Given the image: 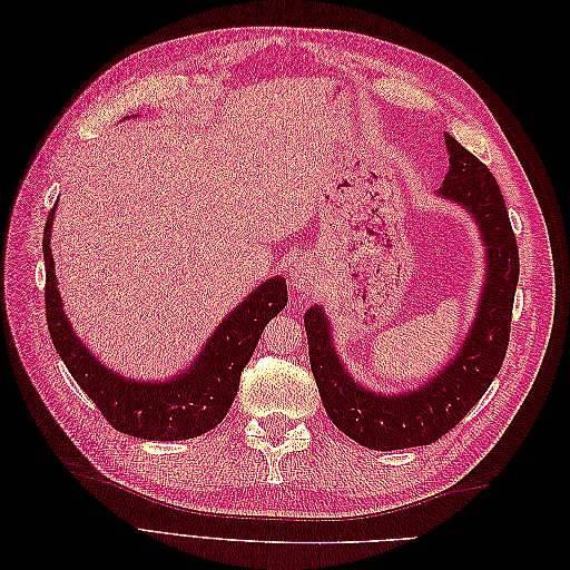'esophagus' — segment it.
I'll use <instances>...</instances> for the list:
<instances>
[{"mask_svg":"<svg viewBox=\"0 0 570 570\" xmlns=\"http://www.w3.org/2000/svg\"><path fill=\"white\" fill-rule=\"evenodd\" d=\"M289 285L295 292H312L316 285V271L308 264H297L289 271Z\"/></svg>","mask_w":570,"mask_h":570,"instance_id":"esophagus-1","label":"esophagus"}]
</instances>
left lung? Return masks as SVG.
<instances>
[{
	"label": "left lung",
	"instance_id": "1",
	"mask_svg": "<svg viewBox=\"0 0 570 570\" xmlns=\"http://www.w3.org/2000/svg\"><path fill=\"white\" fill-rule=\"evenodd\" d=\"M450 170L440 197L461 204L478 223L488 247L485 287L478 316L456 356L425 385L402 394H377L354 383L340 361L331 323L321 306L304 314L308 361L331 421L354 442L375 452L409 450L440 440L469 413L492 385L504 364L513 295L519 285V245L511 230L507 204L490 168L444 132Z\"/></svg>",
	"mask_w": 570,
	"mask_h": 570
}]
</instances>
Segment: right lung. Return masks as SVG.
Listing matches in <instances>:
<instances>
[{
	"mask_svg": "<svg viewBox=\"0 0 570 570\" xmlns=\"http://www.w3.org/2000/svg\"><path fill=\"white\" fill-rule=\"evenodd\" d=\"M55 209L47 216L42 254H45V308L49 337L80 390L118 433L142 440L178 442L209 433L223 419L239 387L247 361L262 337L266 323L278 316L287 304V285L271 278L223 321L197 361L180 375L164 383H137L114 373L76 337L68 323L57 289L55 258L49 237Z\"/></svg>",
	"mask_w": 570,
	"mask_h": 570,
	"instance_id": "add662e5",
	"label": "right lung"
}]
</instances>
